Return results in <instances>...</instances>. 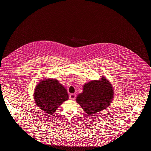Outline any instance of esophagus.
I'll list each match as a JSON object with an SVG mask.
<instances>
[{"mask_svg":"<svg viewBox=\"0 0 151 151\" xmlns=\"http://www.w3.org/2000/svg\"><path fill=\"white\" fill-rule=\"evenodd\" d=\"M69 98L71 100H75L76 99L75 94H70V96H69Z\"/></svg>","mask_w":151,"mask_h":151,"instance_id":"obj_1","label":"esophagus"}]
</instances>
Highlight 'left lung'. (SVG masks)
I'll return each instance as SVG.
<instances>
[{"instance_id":"8db88e82","label":"left lung","mask_w":151,"mask_h":151,"mask_svg":"<svg viewBox=\"0 0 151 151\" xmlns=\"http://www.w3.org/2000/svg\"><path fill=\"white\" fill-rule=\"evenodd\" d=\"M113 98L112 86L105 78L86 84L83 92L77 96L76 101L88 115H93L106 109Z\"/></svg>"}]
</instances>
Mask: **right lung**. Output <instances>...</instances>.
Masks as SVG:
<instances>
[{
    "label": "right lung",
    "instance_id": "obj_1",
    "mask_svg": "<svg viewBox=\"0 0 151 151\" xmlns=\"http://www.w3.org/2000/svg\"><path fill=\"white\" fill-rule=\"evenodd\" d=\"M34 97L39 108L52 115L64 101L68 99V95L58 80L47 79L37 86Z\"/></svg>",
    "mask_w": 151,
    "mask_h": 151
}]
</instances>
